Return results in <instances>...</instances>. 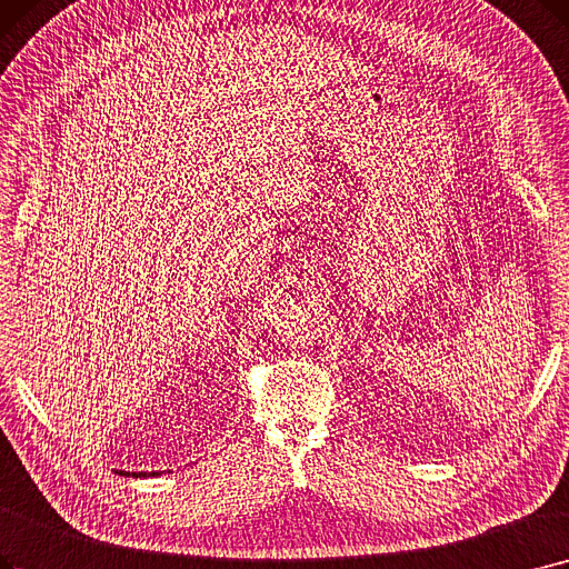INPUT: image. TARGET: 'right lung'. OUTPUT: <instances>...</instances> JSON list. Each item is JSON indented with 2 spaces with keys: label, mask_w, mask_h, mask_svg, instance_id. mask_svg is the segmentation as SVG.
<instances>
[{
  "label": "right lung",
  "mask_w": 569,
  "mask_h": 569,
  "mask_svg": "<svg viewBox=\"0 0 569 569\" xmlns=\"http://www.w3.org/2000/svg\"><path fill=\"white\" fill-rule=\"evenodd\" d=\"M120 475H122V472H120ZM132 475H134V472H132ZM153 475H156V472H153ZM134 477H137V475H134ZM139 477H141V475H139Z\"/></svg>",
  "instance_id": "right-lung-1"
}]
</instances>
